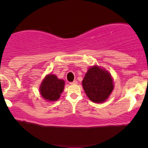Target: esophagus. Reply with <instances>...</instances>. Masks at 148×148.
<instances>
[{
    "label": "esophagus",
    "instance_id": "1",
    "mask_svg": "<svg viewBox=\"0 0 148 148\" xmlns=\"http://www.w3.org/2000/svg\"><path fill=\"white\" fill-rule=\"evenodd\" d=\"M69 84H71V85H76L77 84V81H72V82H70L69 83Z\"/></svg>",
    "mask_w": 148,
    "mask_h": 148
}]
</instances>
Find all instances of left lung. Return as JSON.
<instances>
[{"label":"left lung","mask_w":148,"mask_h":148,"mask_svg":"<svg viewBox=\"0 0 148 148\" xmlns=\"http://www.w3.org/2000/svg\"><path fill=\"white\" fill-rule=\"evenodd\" d=\"M82 84L88 98L96 103L106 101L113 90V82L111 74L97 66L88 69Z\"/></svg>","instance_id":"1"}]
</instances>
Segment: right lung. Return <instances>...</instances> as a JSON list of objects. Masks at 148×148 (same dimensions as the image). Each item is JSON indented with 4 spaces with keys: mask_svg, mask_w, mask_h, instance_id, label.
Segmentation results:
<instances>
[{
    "mask_svg": "<svg viewBox=\"0 0 148 148\" xmlns=\"http://www.w3.org/2000/svg\"><path fill=\"white\" fill-rule=\"evenodd\" d=\"M64 81L58 79L53 74H49L45 77L40 86V93L44 99L49 101H56L63 92Z\"/></svg>",
    "mask_w": 148,
    "mask_h": 148,
    "instance_id": "right-lung-1",
    "label": "right lung"
}]
</instances>
